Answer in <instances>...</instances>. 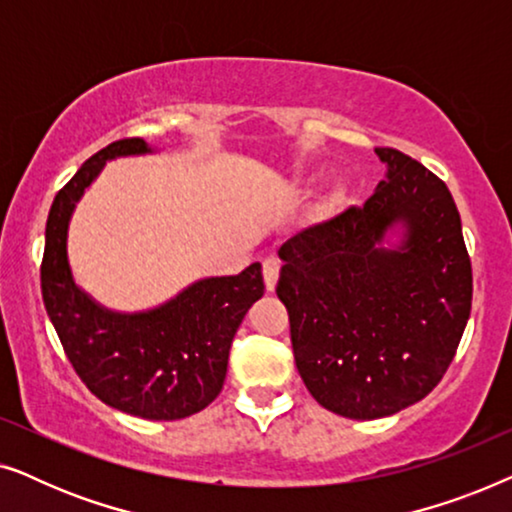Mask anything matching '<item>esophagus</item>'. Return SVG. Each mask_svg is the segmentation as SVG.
I'll use <instances>...</instances> for the list:
<instances>
[{"label": "esophagus", "instance_id": "1", "mask_svg": "<svg viewBox=\"0 0 512 512\" xmlns=\"http://www.w3.org/2000/svg\"><path fill=\"white\" fill-rule=\"evenodd\" d=\"M279 268H282V263H279L277 258H265L263 261V279H265V289L268 291H275L277 279H279Z\"/></svg>", "mask_w": 512, "mask_h": 512}]
</instances>
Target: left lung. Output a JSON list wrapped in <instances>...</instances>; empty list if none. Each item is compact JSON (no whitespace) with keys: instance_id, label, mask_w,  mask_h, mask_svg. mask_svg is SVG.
I'll use <instances>...</instances> for the list:
<instances>
[{"instance_id":"1","label":"left lung","mask_w":512,"mask_h":512,"mask_svg":"<svg viewBox=\"0 0 512 512\" xmlns=\"http://www.w3.org/2000/svg\"><path fill=\"white\" fill-rule=\"evenodd\" d=\"M363 207L279 247L277 296L314 401L349 419L389 417L443 380L464 335L473 272L445 181L396 149ZM389 229L402 242L387 248Z\"/></svg>"}]
</instances>
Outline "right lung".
Listing matches in <instances>:
<instances>
[{
	"label": "right lung",
	"instance_id": "right-lung-1",
	"mask_svg": "<svg viewBox=\"0 0 512 512\" xmlns=\"http://www.w3.org/2000/svg\"><path fill=\"white\" fill-rule=\"evenodd\" d=\"M151 151L139 137L118 139L58 191L46 221L41 296L69 363L102 403L170 422L205 410L219 396L230 345L265 284L261 263H251L240 275L198 279L167 303L132 314L107 310L76 286L67 258L76 202L107 160Z\"/></svg>",
	"mask_w": 512,
	"mask_h": 512
}]
</instances>
